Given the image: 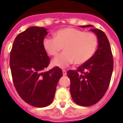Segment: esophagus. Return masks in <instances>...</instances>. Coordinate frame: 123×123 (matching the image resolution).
Wrapping results in <instances>:
<instances>
[{
    "label": "esophagus",
    "instance_id": "34e87169",
    "mask_svg": "<svg viewBox=\"0 0 123 123\" xmlns=\"http://www.w3.org/2000/svg\"><path fill=\"white\" fill-rule=\"evenodd\" d=\"M62 74H63L64 76H65V75L67 74V70H62Z\"/></svg>",
    "mask_w": 123,
    "mask_h": 123
}]
</instances>
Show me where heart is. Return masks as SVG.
<instances>
[{"label": "heart", "instance_id": "heart-1", "mask_svg": "<svg viewBox=\"0 0 123 123\" xmlns=\"http://www.w3.org/2000/svg\"><path fill=\"white\" fill-rule=\"evenodd\" d=\"M55 38H44L43 46L50 56H56L64 47V51L52 61V64L66 68L74 62L82 64L93 56L97 49L98 39L95 33L84 32L74 28H65L55 33Z\"/></svg>", "mask_w": 123, "mask_h": 123}]
</instances>
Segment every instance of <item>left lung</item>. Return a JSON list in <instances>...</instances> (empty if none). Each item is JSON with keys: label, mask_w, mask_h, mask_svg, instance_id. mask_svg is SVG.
<instances>
[{"label": "left lung", "mask_w": 123, "mask_h": 123, "mask_svg": "<svg viewBox=\"0 0 123 123\" xmlns=\"http://www.w3.org/2000/svg\"><path fill=\"white\" fill-rule=\"evenodd\" d=\"M92 25H82V28ZM98 36L97 51L88 62L75 70H69L70 91L73 101L81 106L88 107L98 103L106 93L113 70V58L109 40L105 33L92 29Z\"/></svg>", "instance_id": "left-lung-1"}]
</instances>
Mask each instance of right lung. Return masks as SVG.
<instances>
[{
	"mask_svg": "<svg viewBox=\"0 0 123 123\" xmlns=\"http://www.w3.org/2000/svg\"><path fill=\"white\" fill-rule=\"evenodd\" d=\"M47 34L45 28H28L17 35L10 54L15 88L23 100L36 107H44L53 102L57 83L62 76L58 67L42 72L50 62L43 46Z\"/></svg>",
	"mask_w": 123,
	"mask_h": 123,
	"instance_id": "right-lung-1",
	"label": "right lung"
}]
</instances>
